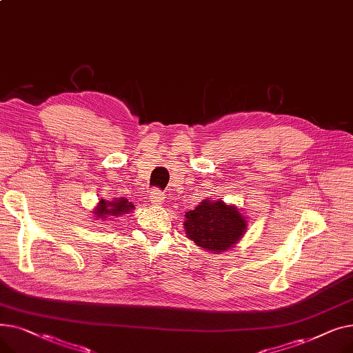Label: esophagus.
I'll return each mask as SVG.
<instances>
[{"label":"esophagus","instance_id":"esophagus-1","mask_svg":"<svg viewBox=\"0 0 353 353\" xmlns=\"http://www.w3.org/2000/svg\"><path fill=\"white\" fill-rule=\"evenodd\" d=\"M163 200H164V194H163L161 192H159V190H153V192L150 193V203H152L153 206H159V205H161Z\"/></svg>","mask_w":353,"mask_h":353}]
</instances>
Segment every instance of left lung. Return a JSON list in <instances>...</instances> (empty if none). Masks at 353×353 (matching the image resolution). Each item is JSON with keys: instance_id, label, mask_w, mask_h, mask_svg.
Returning <instances> with one entry per match:
<instances>
[{"instance_id": "obj_1", "label": "left lung", "mask_w": 353, "mask_h": 353, "mask_svg": "<svg viewBox=\"0 0 353 353\" xmlns=\"http://www.w3.org/2000/svg\"><path fill=\"white\" fill-rule=\"evenodd\" d=\"M183 228L196 246L219 254L234 248L248 230V217L223 200L203 199L189 210Z\"/></svg>"}]
</instances>
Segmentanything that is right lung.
<instances>
[{"mask_svg":"<svg viewBox=\"0 0 353 353\" xmlns=\"http://www.w3.org/2000/svg\"><path fill=\"white\" fill-rule=\"evenodd\" d=\"M132 210H134V205L133 203H128L125 197H116L113 200L99 199L96 208L92 209V214H94L96 220L105 221L110 217H120Z\"/></svg>","mask_w":353,"mask_h":353,"instance_id":"obj_1","label":"right lung"}]
</instances>
